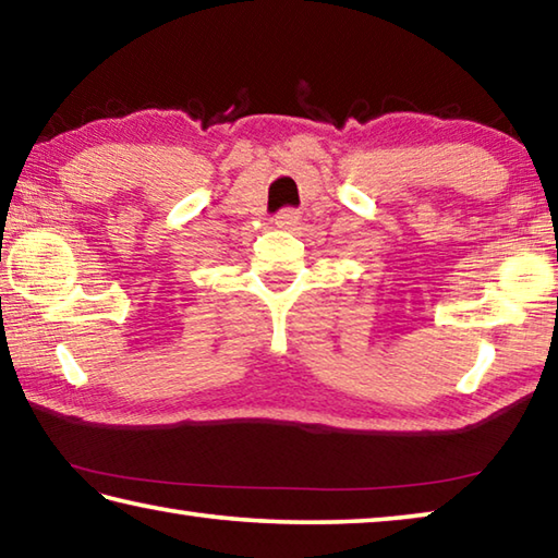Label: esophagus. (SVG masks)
<instances>
[{
	"label": "esophagus",
	"mask_w": 558,
	"mask_h": 558,
	"mask_svg": "<svg viewBox=\"0 0 558 558\" xmlns=\"http://www.w3.org/2000/svg\"><path fill=\"white\" fill-rule=\"evenodd\" d=\"M272 221H276L278 229H295L300 221V214L295 209H280Z\"/></svg>",
	"instance_id": "obj_1"
}]
</instances>
